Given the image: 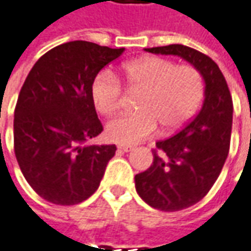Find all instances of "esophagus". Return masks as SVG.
<instances>
[{
	"label": "esophagus",
	"instance_id": "1",
	"mask_svg": "<svg viewBox=\"0 0 251 251\" xmlns=\"http://www.w3.org/2000/svg\"><path fill=\"white\" fill-rule=\"evenodd\" d=\"M118 149H119L121 151H125V153H127V151H130V150H132L133 147H132V146H125V145H119V146H118Z\"/></svg>",
	"mask_w": 251,
	"mask_h": 251
}]
</instances>
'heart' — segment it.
I'll use <instances>...</instances> for the list:
<instances>
[{
	"label": "heart",
	"mask_w": 251,
	"mask_h": 251,
	"mask_svg": "<svg viewBox=\"0 0 251 251\" xmlns=\"http://www.w3.org/2000/svg\"><path fill=\"white\" fill-rule=\"evenodd\" d=\"M127 90L140 91L135 114L118 116L106 125V136L119 145H136L157 132H174L185 125L201 104L205 84L200 70L157 56L129 61L122 67ZM100 114L114 115L122 100V87L111 71H101L91 85Z\"/></svg>",
	"instance_id": "1"
}]
</instances>
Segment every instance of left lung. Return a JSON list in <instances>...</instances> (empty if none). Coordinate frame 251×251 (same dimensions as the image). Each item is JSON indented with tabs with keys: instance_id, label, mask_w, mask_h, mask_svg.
<instances>
[{
	"instance_id": "obj_1",
	"label": "left lung",
	"mask_w": 251,
	"mask_h": 251,
	"mask_svg": "<svg viewBox=\"0 0 251 251\" xmlns=\"http://www.w3.org/2000/svg\"><path fill=\"white\" fill-rule=\"evenodd\" d=\"M171 54L200 70L205 82L203 104L198 115L178 133L156 143L153 164L135 176L139 197L164 212L185 209L201 201L224 167L232 133L233 102L218 64L201 51L184 45L145 49Z\"/></svg>"
}]
</instances>
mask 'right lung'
Returning a JSON list of instances; mask_svg holds the SVG:
<instances>
[{"instance_id": "1", "label": "right lung", "mask_w": 251, "mask_h": 251, "mask_svg": "<svg viewBox=\"0 0 251 251\" xmlns=\"http://www.w3.org/2000/svg\"><path fill=\"white\" fill-rule=\"evenodd\" d=\"M124 51L74 40L45 53L29 71L14 115V149L43 200L75 205L98 190L116 146L87 145L102 132L91 85Z\"/></svg>"}]
</instances>
